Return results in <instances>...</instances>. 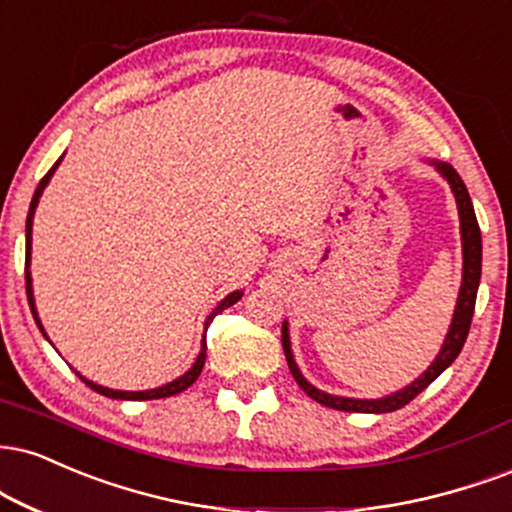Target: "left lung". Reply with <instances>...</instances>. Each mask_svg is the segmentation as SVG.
<instances>
[{
	"instance_id": "1",
	"label": "left lung",
	"mask_w": 512,
	"mask_h": 512,
	"mask_svg": "<svg viewBox=\"0 0 512 512\" xmlns=\"http://www.w3.org/2000/svg\"><path fill=\"white\" fill-rule=\"evenodd\" d=\"M443 176L448 178L451 183L453 193H455V202H458V212H460V233H463V286H460V295H458V305H455V315H453V324L451 331H448L446 341H443L441 353L436 355V360L432 362V367L422 374L420 379L412 381L408 389L393 393V396L379 398V400H355V398H338V396H329V393L315 389V386L307 381L303 374H300L298 365H295L293 353H291V341H288V326L283 324L281 329V343H283V353H286L288 360V369H291L293 379L298 381V386L303 389L307 396L317 403L326 405V408L334 410H343V412H393L403 405H408L417 393H422L427 389L432 381L439 377V374L446 369L455 357L460 355L463 350L467 334H470V324H472V315H474V303H477V288H479V276H482V233H479V224L477 217H474V207L470 200V193H467L463 178L458 176V171L453 169L451 164H436Z\"/></svg>"
}]
</instances>
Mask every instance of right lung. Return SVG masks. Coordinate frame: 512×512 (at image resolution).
Masks as SVG:
<instances>
[{"label": "right lung", "mask_w": 512, "mask_h": 512, "mask_svg": "<svg viewBox=\"0 0 512 512\" xmlns=\"http://www.w3.org/2000/svg\"><path fill=\"white\" fill-rule=\"evenodd\" d=\"M61 162V159H59ZM59 162L52 166V169L47 171L45 176H42V181L38 183V188H35V195H33V200H30V209H28V219H26V293H28V303H30V312H33V317H35V322H38V326H40V331L42 334H45V329H42V324H40V319H38V312H35V300H33V286H30V272H28V264H30V231H33V214H35V207H38V200H40V195H42V190H45V186L49 183V178H52V174H54V169H57L59 166ZM240 291H236V293H231V295H226L224 300H221L219 303V307L217 310L212 312V315L207 317V324L212 322L214 317L219 315L221 310H226V307H231L233 303H238L240 300ZM47 336V334H45ZM205 357H207V341L202 343V353L197 355V360H195V365L188 369L186 374H183V377H178L176 381H171V384H166V386H159V389H152V391H112V389H104V386H97V384H92V381H88L85 377H80L85 381V384L90 386L92 391H97V393H102V396H107V398H116V400H152V398H169V396H176V393H181V391H186L190 384H193V381L200 377V372H202V367H205Z\"/></svg>", "instance_id": "right-lung-1"}]
</instances>
